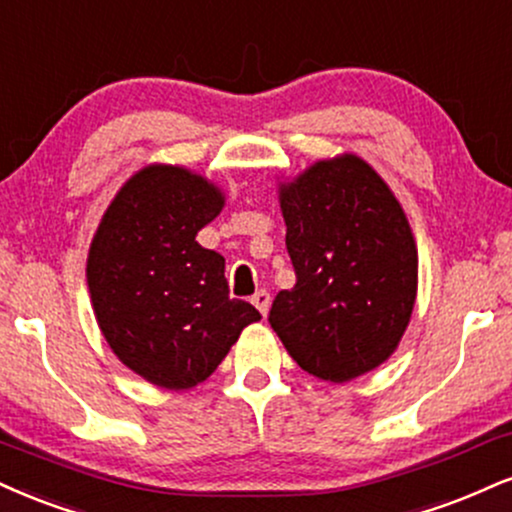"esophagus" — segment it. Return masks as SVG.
I'll return each instance as SVG.
<instances>
[{"mask_svg":"<svg viewBox=\"0 0 512 512\" xmlns=\"http://www.w3.org/2000/svg\"><path fill=\"white\" fill-rule=\"evenodd\" d=\"M269 303H272V298H269L267 291H257L255 295H252V305L257 307V310L262 312V317H267L269 312Z\"/></svg>","mask_w":512,"mask_h":512,"instance_id":"1","label":"esophagus"}]
</instances>
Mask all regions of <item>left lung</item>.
Listing matches in <instances>:
<instances>
[{
    "label": "left lung",
    "instance_id": "left-lung-1",
    "mask_svg": "<svg viewBox=\"0 0 512 512\" xmlns=\"http://www.w3.org/2000/svg\"><path fill=\"white\" fill-rule=\"evenodd\" d=\"M295 286L269 324L312 377L343 384L398 348L417 298V245L384 178L355 155L279 183Z\"/></svg>",
    "mask_w": 512,
    "mask_h": 512
}]
</instances>
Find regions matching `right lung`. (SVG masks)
<instances>
[{"instance_id":"add662e5","label":"right lung","mask_w":512,"mask_h":512,"mask_svg":"<svg viewBox=\"0 0 512 512\" xmlns=\"http://www.w3.org/2000/svg\"><path fill=\"white\" fill-rule=\"evenodd\" d=\"M221 207L224 193L205 176L150 164L123 183L90 243L97 324L123 365L162 389L205 381L262 319L229 298L224 257L195 240Z\"/></svg>"}]
</instances>
